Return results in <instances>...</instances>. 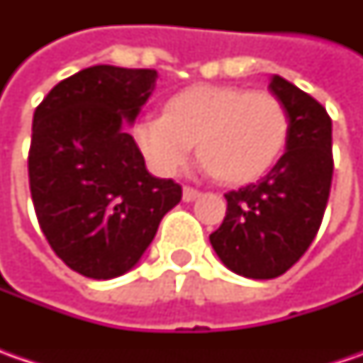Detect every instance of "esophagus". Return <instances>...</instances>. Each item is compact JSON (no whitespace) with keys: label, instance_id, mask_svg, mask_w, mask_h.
Listing matches in <instances>:
<instances>
[{"label":"esophagus","instance_id":"1","mask_svg":"<svg viewBox=\"0 0 363 363\" xmlns=\"http://www.w3.org/2000/svg\"><path fill=\"white\" fill-rule=\"evenodd\" d=\"M182 196H184V202H194V200H196V198L200 196V191H198L196 188L184 186V194H182Z\"/></svg>","mask_w":363,"mask_h":363}]
</instances>
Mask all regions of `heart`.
Wrapping results in <instances>:
<instances>
[{"mask_svg": "<svg viewBox=\"0 0 363 363\" xmlns=\"http://www.w3.org/2000/svg\"><path fill=\"white\" fill-rule=\"evenodd\" d=\"M286 139L289 113L281 99L214 84L177 92L163 117H145L135 127V141L155 174H179L198 143L203 167L224 184H248L267 174Z\"/></svg>", "mask_w": 363, "mask_h": 363, "instance_id": "1", "label": "heart"}]
</instances>
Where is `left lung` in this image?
Returning a JSON list of instances; mask_svg holds the SVG:
<instances>
[{
    "mask_svg": "<svg viewBox=\"0 0 363 363\" xmlns=\"http://www.w3.org/2000/svg\"><path fill=\"white\" fill-rule=\"evenodd\" d=\"M269 89L289 113L286 151L260 182L224 194L226 218L210 234L218 258L248 279L281 277L305 255L321 226L333 175L328 111L277 74Z\"/></svg>",
    "mask_w": 363,
    "mask_h": 363,
    "instance_id": "obj_1",
    "label": "left lung"
}]
</instances>
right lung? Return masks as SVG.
I'll list each match as a JSON object with an SVG mask.
<instances>
[{
    "label": "right lung",
    "instance_id": "1",
    "mask_svg": "<svg viewBox=\"0 0 363 363\" xmlns=\"http://www.w3.org/2000/svg\"><path fill=\"white\" fill-rule=\"evenodd\" d=\"M157 72L99 64L58 82L38 105L28 155L30 191L52 250L89 279L139 262L182 186L147 172L133 125Z\"/></svg>",
    "mask_w": 363,
    "mask_h": 363
}]
</instances>
